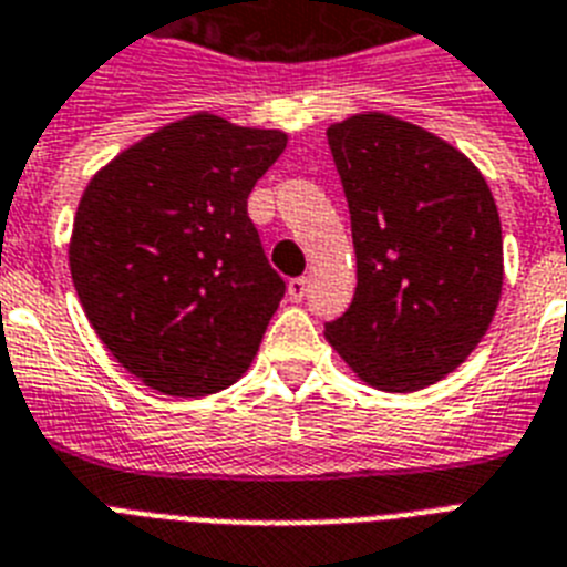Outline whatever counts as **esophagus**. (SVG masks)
Here are the masks:
<instances>
[{
  "mask_svg": "<svg viewBox=\"0 0 567 567\" xmlns=\"http://www.w3.org/2000/svg\"><path fill=\"white\" fill-rule=\"evenodd\" d=\"M308 293V279L306 276H297V279H291L288 282V297H291V302H302Z\"/></svg>",
  "mask_w": 567,
  "mask_h": 567,
  "instance_id": "1",
  "label": "esophagus"
}]
</instances>
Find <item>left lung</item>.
<instances>
[{
    "mask_svg": "<svg viewBox=\"0 0 567 567\" xmlns=\"http://www.w3.org/2000/svg\"><path fill=\"white\" fill-rule=\"evenodd\" d=\"M326 136L358 261L355 299L326 340L370 388L413 393L489 329L504 288L498 206L477 165L419 124L355 113Z\"/></svg>",
    "mask_w": 567,
    "mask_h": 567,
    "instance_id": "1",
    "label": "left lung"
}]
</instances>
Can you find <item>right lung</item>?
Listing matches in <instances>:
<instances>
[{"mask_svg":"<svg viewBox=\"0 0 567 567\" xmlns=\"http://www.w3.org/2000/svg\"><path fill=\"white\" fill-rule=\"evenodd\" d=\"M288 133L195 113L86 183L69 270L101 343L142 384L209 395L241 379L285 297L247 197Z\"/></svg>","mask_w":567,"mask_h":567,"instance_id":"obj_1","label":"right lung"}]
</instances>
